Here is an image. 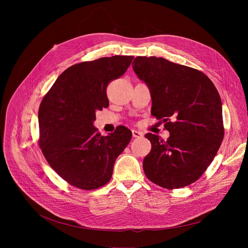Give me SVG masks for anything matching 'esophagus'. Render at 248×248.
<instances>
[{"mask_svg":"<svg viewBox=\"0 0 248 248\" xmlns=\"http://www.w3.org/2000/svg\"><path fill=\"white\" fill-rule=\"evenodd\" d=\"M142 135H143V133L141 132V131H138V130H136V129H133V130H132V136L135 137V138L141 137Z\"/></svg>","mask_w":248,"mask_h":248,"instance_id":"obj_1","label":"esophagus"}]
</instances>
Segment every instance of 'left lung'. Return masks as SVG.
<instances>
[{
	"instance_id": "8db88e82",
	"label": "left lung",
	"mask_w": 248,
	"mask_h": 248,
	"mask_svg": "<svg viewBox=\"0 0 248 248\" xmlns=\"http://www.w3.org/2000/svg\"><path fill=\"white\" fill-rule=\"evenodd\" d=\"M132 68L149 87L151 114L170 132L167 141L145 134L152 145L143 160L147 179L168 189L193 184L213 161L224 138L217 88L200 70L164 58L136 57Z\"/></svg>"
}]
</instances>
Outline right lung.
Segmentation results:
<instances>
[{
    "label": "right lung",
    "mask_w": 248,
    "mask_h": 248,
    "mask_svg": "<svg viewBox=\"0 0 248 248\" xmlns=\"http://www.w3.org/2000/svg\"><path fill=\"white\" fill-rule=\"evenodd\" d=\"M132 56H113L66 68L44 96L38 112L39 146L52 169L78 188L92 190L112 178L114 164L131 139L120 126L101 136L96 111L109 106L107 86L121 78Z\"/></svg>",
    "instance_id": "add662e5"
}]
</instances>
